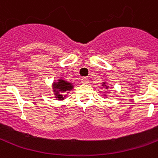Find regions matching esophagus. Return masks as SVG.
<instances>
[{
  "label": "esophagus",
  "mask_w": 158,
  "mask_h": 158,
  "mask_svg": "<svg viewBox=\"0 0 158 158\" xmlns=\"http://www.w3.org/2000/svg\"><path fill=\"white\" fill-rule=\"evenodd\" d=\"M81 83L84 84V85H87L88 83H89V79L88 78H86V77H84L81 79Z\"/></svg>",
  "instance_id": "obj_1"
}]
</instances>
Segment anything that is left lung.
Instances as JSON below:
<instances>
[{
  "label": "left lung",
  "instance_id": "8db88e82",
  "mask_svg": "<svg viewBox=\"0 0 158 158\" xmlns=\"http://www.w3.org/2000/svg\"><path fill=\"white\" fill-rule=\"evenodd\" d=\"M102 86L103 88L105 89V90H106V91H107V89H109V88H110L109 85H107L106 82L102 83ZM106 91H105V93H106ZM104 96H105V97H107V95H106V94H104Z\"/></svg>",
  "mask_w": 158,
  "mask_h": 158
}]
</instances>
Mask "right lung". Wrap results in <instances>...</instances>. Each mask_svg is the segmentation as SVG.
<instances>
[{
    "label": "right lung",
    "instance_id": "obj_1",
    "mask_svg": "<svg viewBox=\"0 0 158 158\" xmlns=\"http://www.w3.org/2000/svg\"><path fill=\"white\" fill-rule=\"evenodd\" d=\"M52 85L54 98L58 101L65 100L69 96V92L74 88L73 84L67 81L62 78H59L56 80H54Z\"/></svg>",
    "mask_w": 158,
    "mask_h": 158
}]
</instances>
